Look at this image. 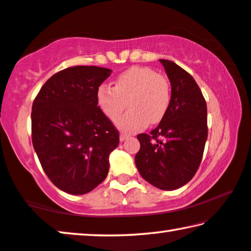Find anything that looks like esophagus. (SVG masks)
I'll return each mask as SVG.
<instances>
[{
  "label": "esophagus",
  "mask_w": 251,
  "mask_h": 251,
  "mask_svg": "<svg viewBox=\"0 0 251 251\" xmlns=\"http://www.w3.org/2000/svg\"><path fill=\"white\" fill-rule=\"evenodd\" d=\"M129 137L128 134L126 133H121V135H119V140H121V142H124L125 140H127V138Z\"/></svg>",
  "instance_id": "obj_1"
}]
</instances>
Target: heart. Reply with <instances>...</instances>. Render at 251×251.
<instances>
[{"label":"heart","mask_w":251,"mask_h":251,"mask_svg":"<svg viewBox=\"0 0 251 251\" xmlns=\"http://www.w3.org/2000/svg\"><path fill=\"white\" fill-rule=\"evenodd\" d=\"M169 82L147 66H133L114 80V88L103 83L97 90V103L110 121H115L125 107L128 111L116 121L125 132H137L148 123L156 124L169 109Z\"/></svg>","instance_id":"1"}]
</instances>
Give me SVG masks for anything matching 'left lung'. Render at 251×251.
I'll return each instance as SVG.
<instances>
[{
  "instance_id": "left-lung-1",
  "label": "left lung",
  "mask_w": 251,
  "mask_h": 251,
  "mask_svg": "<svg viewBox=\"0 0 251 251\" xmlns=\"http://www.w3.org/2000/svg\"><path fill=\"white\" fill-rule=\"evenodd\" d=\"M171 84L169 109L156 128L138 134L135 164L156 188L174 190L192 180L207 140V107L196 81L184 69L160 59Z\"/></svg>"
}]
</instances>
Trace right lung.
<instances>
[{"label": "right lung", "mask_w": 251, "mask_h": 251, "mask_svg": "<svg viewBox=\"0 0 251 251\" xmlns=\"http://www.w3.org/2000/svg\"><path fill=\"white\" fill-rule=\"evenodd\" d=\"M111 70L73 66L48 78L32 103L31 137L45 174L63 192L83 195L104 180L119 133L97 103Z\"/></svg>", "instance_id": "add662e5"}]
</instances>
